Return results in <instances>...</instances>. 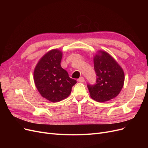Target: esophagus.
<instances>
[{
  "label": "esophagus",
  "instance_id": "esophagus-1",
  "mask_svg": "<svg viewBox=\"0 0 148 148\" xmlns=\"http://www.w3.org/2000/svg\"><path fill=\"white\" fill-rule=\"evenodd\" d=\"M77 81L79 83H82V82H84V78L83 77H80L79 79H77Z\"/></svg>",
  "mask_w": 148,
  "mask_h": 148
}]
</instances>
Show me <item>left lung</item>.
<instances>
[{"label":"left lung","mask_w":148,"mask_h":148,"mask_svg":"<svg viewBox=\"0 0 148 148\" xmlns=\"http://www.w3.org/2000/svg\"><path fill=\"white\" fill-rule=\"evenodd\" d=\"M93 61L97 77L96 84H88L90 96L100 102L114 99L123 86L125 74L122 68L104 51H98Z\"/></svg>","instance_id":"1"}]
</instances>
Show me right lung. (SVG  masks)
I'll return each mask as SVG.
<instances>
[{
  "instance_id": "obj_1",
  "label": "right lung",
  "mask_w": 148,
  "mask_h": 148,
  "mask_svg": "<svg viewBox=\"0 0 148 148\" xmlns=\"http://www.w3.org/2000/svg\"><path fill=\"white\" fill-rule=\"evenodd\" d=\"M62 52L52 49L39 60L34 70V82L40 95L52 102H59L69 97L71 88L77 83L62 68Z\"/></svg>"
}]
</instances>
